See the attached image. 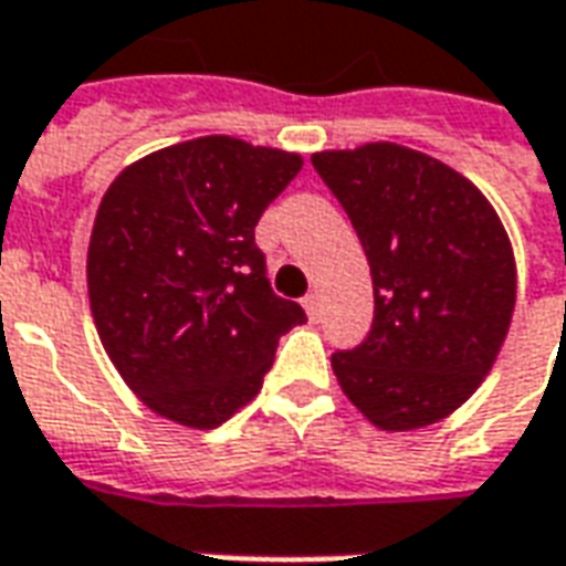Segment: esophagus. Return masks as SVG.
I'll list each match as a JSON object with an SVG mask.
<instances>
[{"instance_id":"obj_1","label":"esophagus","mask_w":566,"mask_h":566,"mask_svg":"<svg viewBox=\"0 0 566 566\" xmlns=\"http://www.w3.org/2000/svg\"><path fill=\"white\" fill-rule=\"evenodd\" d=\"M303 308H306L308 318H315V315H318V308H321L318 294H306V296H303Z\"/></svg>"}]
</instances>
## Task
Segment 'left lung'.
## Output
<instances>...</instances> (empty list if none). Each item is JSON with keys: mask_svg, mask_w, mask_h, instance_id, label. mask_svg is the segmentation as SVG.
<instances>
[{"mask_svg": "<svg viewBox=\"0 0 566 566\" xmlns=\"http://www.w3.org/2000/svg\"><path fill=\"white\" fill-rule=\"evenodd\" d=\"M373 275V331L333 355L352 403L379 430L437 424L482 385L515 308L510 235L485 193L394 142L312 154Z\"/></svg>", "mask_w": 566, "mask_h": 566, "instance_id": "8db88e82", "label": "left lung"}]
</instances>
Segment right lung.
Segmentation results:
<instances>
[{
    "label": "right lung",
    "mask_w": 566,
    "mask_h": 566,
    "mask_svg": "<svg viewBox=\"0 0 566 566\" xmlns=\"http://www.w3.org/2000/svg\"><path fill=\"white\" fill-rule=\"evenodd\" d=\"M303 157L202 136L129 163L105 190L87 294L112 364L142 403L211 430L258 397L306 312L272 294L254 227Z\"/></svg>",
    "instance_id": "1"
}]
</instances>
